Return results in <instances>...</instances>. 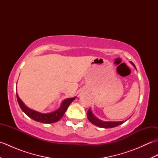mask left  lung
Returning a JSON list of instances; mask_svg holds the SVG:
<instances>
[{
    "mask_svg": "<svg viewBox=\"0 0 158 158\" xmlns=\"http://www.w3.org/2000/svg\"><path fill=\"white\" fill-rule=\"evenodd\" d=\"M131 64H132L136 69L135 65L132 62H131ZM88 119H89L90 122L94 124V125L100 127H102V128H111V127L118 126L127 121L126 119L125 121H120V122H105V121L100 120L94 115L91 109H89L88 111Z\"/></svg>",
    "mask_w": 158,
    "mask_h": 158,
    "instance_id": "obj_1",
    "label": "left lung"
}]
</instances>
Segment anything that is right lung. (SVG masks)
<instances>
[{"mask_svg": "<svg viewBox=\"0 0 158 158\" xmlns=\"http://www.w3.org/2000/svg\"><path fill=\"white\" fill-rule=\"evenodd\" d=\"M16 94L18 104L20 108L23 110V112L26 115L31 117V119L43 123H52L59 121L63 117V115H64L66 110L68 109L69 105L71 104L73 100L77 98L75 96L73 97V98H66L63 100L62 102L61 103V105L59 107V109L51 113H42L36 111V110L30 109L28 106H26L24 105V103L22 102V100L19 98L18 93H16Z\"/></svg>", "mask_w": 158, "mask_h": 158, "instance_id": "right-lung-1", "label": "right lung"}]
</instances>
